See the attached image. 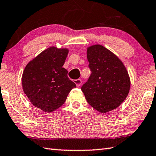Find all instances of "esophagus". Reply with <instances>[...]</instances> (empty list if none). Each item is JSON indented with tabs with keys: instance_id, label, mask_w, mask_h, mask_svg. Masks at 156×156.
Returning <instances> with one entry per match:
<instances>
[{
	"instance_id": "1",
	"label": "esophagus",
	"mask_w": 156,
	"mask_h": 156,
	"mask_svg": "<svg viewBox=\"0 0 156 156\" xmlns=\"http://www.w3.org/2000/svg\"><path fill=\"white\" fill-rule=\"evenodd\" d=\"M74 83L76 84V87H80L81 85V80H80V79H78V80H74Z\"/></svg>"
}]
</instances>
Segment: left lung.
Returning <instances> with one entry per match:
<instances>
[{"mask_svg": "<svg viewBox=\"0 0 156 156\" xmlns=\"http://www.w3.org/2000/svg\"><path fill=\"white\" fill-rule=\"evenodd\" d=\"M87 58L92 73L81 87L87 101L101 113H107L119 107L127 98L131 86L123 63L100 44L87 48Z\"/></svg>", "mask_w": 156, "mask_h": 156, "instance_id": "obj_1", "label": "left lung"}]
</instances>
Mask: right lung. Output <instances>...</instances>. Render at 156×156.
<instances>
[{
	"label": "right lung",
	"mask_w": 156,
	"mask_h": 156,
	"mask_svg": "<svg viewBox=\"0 0 156 156\" xmlns=\"http://www.w3.org/2000/svg\"><path fill=\"white\" fill-rule=\"evenodd\" d=\"M69 50L51 46L31 60L24 68L22 86L35 107L53 112L64 104L76 84L68 77L62 66Z\"/></svg>",
	"instance_id": "right-lung-1"
}]
</instances>
